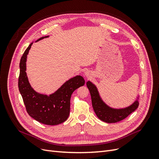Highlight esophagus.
Wrapping results in <instances>:
<instances>
[{
    "label": "esophagus",
    "mask_w": 159,
    "mask_h": 159,
    "mask_svg": "<svg viewBox=\"0 0 159 159\" xmlns=\"http://www.w3.org/2000/svg\"><path fill=\"white\" fill-rule=\"evenodd\" d=\"M85 75L86 76V77H90L91 75V72L89 71V70H86L85 71Z\"/></svg>",
    "instance_id": "obj_1"
}]
</instances>
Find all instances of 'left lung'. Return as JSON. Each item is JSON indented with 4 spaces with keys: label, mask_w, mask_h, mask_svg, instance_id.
<instances>
[{
    "label": "left lung",
    "mask_w": 159,
    "mask_h": 159,
    "mask_svg": "<svg viewBox=\"0 0 159 159\" xmlns=\"http://www.w3.org/2000/svg\"><path fill=\"white\" fill-rule=\"evenodd\" d=\"M86 85L91 94V102L94 111L98 117L104 122L112 123L122 121L134 111H135L139 106V97H137V99L127 107L121 109L110 107L101 98L98 88L92 82L88 81Z\"/></svg>",
    "instance_id": "8db88e82"
}]
</instances>
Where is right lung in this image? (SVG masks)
Returning a JSON list of instances; mask_svg holds the SVG:
<instances>
[{"mask_svg":"<svg viewBox=\"0 0 159 159\" xmlns=\"http://www.w3.org/2000/svg\"><path fill=\"white\" fill-rule=\"evenodd\" d=\"M49 36H43L36 42ZM33 43L24 52L20 61L18 88L25 105L27 113L31 117L41 123L56 125L68 118L70 111V99L72 93L85 84L82 76L76 75L68 80L54 93L50 95L36 92L31 87L26 75L27 55Z\"/></svg>","mask_w":159,"mask_h":159,"instance_id":"1","label":"right lung"}]
</instances>
